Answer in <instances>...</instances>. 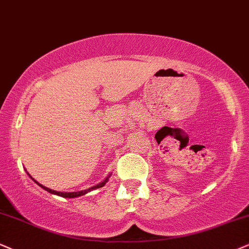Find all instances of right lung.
Segmentation results:
<instances>
[{
    "label": "right lung",
    "mask_w": 249,
    "mask_h": 249,
    "mask_svg": "<svg viewBox=\"0 0 249 249\" xmlns=\"http://www.w3.org/2000/svg\"><path fill=\"white\" fill-rule=\"evenodd\" d=\"M29 174V173H27ZM30 176V174H29ZM32 178V177H31ZM32 180L35 181V182L36 183V185H39L40 187H41V188H44L45 190H47L48 193H51V194H55V195H59V196H62V197H68V198H73V197H78V196H82V195H85L87 194V193H89V192H91L92 189H96V188H100V187H103V186H105V183L107 182V180H108V177L106 178L105 180L103 181V182H100L99 185H97V186H94V187H91V188H89V189H87V190H81V192H71V193H62V192H56V190H52V189H50V188H47V187H45V186H42V185H40L39 182H36V181L33 179L32 178Z\"/></svg>",
    "instance_id": "1"
}]
</instances>
